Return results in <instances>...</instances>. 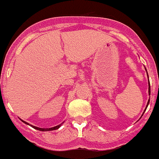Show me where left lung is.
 Returning a JSON list of instances; mask_svg holds the SVG:
<instances>
[{
    "label": "left lung",
    "instance_id": "obj_1",
    "mask_svg": "<svg viewBox=\"0 0 159 159\" xmlns=\"http://www.w3.org/2000/svg\"><path fill=\"white\" fill-rule=\"evenodd\" d=\"M145 69H146V67H145ZM146 71H147V69H146ZM147 76H148V74H147ZM149 78V77H148ZM148 80H149V79H148ZM148 86H149V88H148V93H149V95H151V85H150V82H149L148 81ZM149 102H150V99H148V102H147V107H146V108H145V111L147 110V107H148V105H149ZM143 114H144V112H143Z\"/></svg>",
    "mask_w": 159,
    "mask_h": 159
}]
</instances>
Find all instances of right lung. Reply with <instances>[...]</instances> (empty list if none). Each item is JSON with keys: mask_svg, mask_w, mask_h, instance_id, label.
<instances>
[{"mask_svg": "<svg viewBox=\"0 0 159 159\" xmlns=\"http://www.w3.org/2000/svg\"><path fill=\"white\" fill-rule=\"evenodd\" d=\"M23 123H25V124L27 125H29V126H31V127H32V128L36 129V130H40V131H50V130H57V129L60 128V127H61V125L63 124V123H64V122H63L62 123H60V125H57V126H56V127H51V128H40V127H35V126H32V125H30L29 123H27V122L24 121V120H22V119H20Z\"/></svg>", "mask_w": 159, "mask_h": 159, "instance_id": "right-lung-1", "label": "right lung"}]
</instances>
